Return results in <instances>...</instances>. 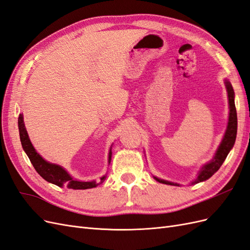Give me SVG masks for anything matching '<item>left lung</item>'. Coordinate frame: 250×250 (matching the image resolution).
Masks as SVG:
<instances>
[{
  "label": "left lung",
  "mask_w": 250,
  "mask_h": 250,
  "mask_svg": "<svg viewBox=\"0 0 250 250\" xmlns=\"http://www.w3.org/2000/svg\"><path fill=\"white\" fill-rule=\"evenodd\" d=\"M225 84L226 88H228V94H229V125H228V129H226V132L224 134V138L219 146L217 152L215 154V157L211 160L208 164L204 165L200 172L198 173V176L194 181H192L191 185H195L201 183V181H204L208 179L210 176L214 175V173H216L220 167L222 166L223 162L225 161L226 156L229 153L230 149L232 148L234 141H236L237 137V126H238V121H237V110H236V105H234V93L230 83L225 80ZM155 180H157L158 183H162L165 185H171V186H179L177 184H173L170 183V181L167 180H163L157 177H154Z\"/></svg>",
  "instance_id": "8db88e82"
}]
</instances>
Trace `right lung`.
<instances>
[{
	"label": "right lung",
	"instance_id": "right-lung-1",
	"mask_svg": "<svg viewBox=\"0 0 250 250\" xmlns=\"http://www.w3.org/2000/svg\"><path fill=\"white\" fill-rule=\"evenodd\" d=\"M19 130H20V138L21 142L22 149L25 150L26 154L28 155L30 162L33 165L34 169L44 179L49 181L51 184H54L58 187L65 186L67 188H73V190H86V188H96L97 186L101 185L106 178V176L101 177L100 181H79L76 179H73L67 172L55 164H50L46 162L43 158L36 152L34 147L32 146L31 142L29 140L28 133L26 131L24 120L22 116L20 115L19 117ZM111 160V151L109 152L108 156V163Z\"/></svg>",
	"mask_w": 250,
	"mask_h": 250
}]
</instances>
